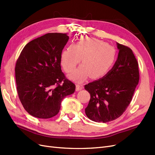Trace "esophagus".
Returning a JSON list of instances; mask_svg holds the SVG:
<instances>
[{"mask_svg":"<svg viewBox=\"0 0 155 155\" xmlns=\"http://www.w3.org/2000/svg\"><path fill=\"white\" fill-rule=\"evenodd\" d=\"M83 88V85H78V84H77V85H76V91H81V90H82Z\"/></svg>","mask_w":155,"mask_h":155,"instance_id":"1","label":"esophagus"}]
</instances>
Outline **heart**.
Wrapping results in <instances>:
<instances>
[{"label":"heart","instance_id":"1","mask_svg":"<svg viewBox=\"0 0 155 155\" xmlns=\"http://www.w3.org/2000/svg\"><path fill=\"white\" fill-rule=\"evenodd\" d=\"M81 58L83 64L68 76L77 82H83L89 76L97 79L105 76L115 62L116 51L104 41L86 38L62 51L61 64L65 72H70Z\"/></svg>","mask_w":155,"mask_h":155}]
</instances>
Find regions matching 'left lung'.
Listing matches in <instances>:
<instances>
[{
    "label": "left lung",
    "mask_w": 155,
    "mask_h": 155,
    "mask_svg": "<svg viewBox=\"0 0 155 155\" xmlns=\"http://www.w3.org/2000/svg\"><path fill=\"white\" fill-rule=\"evenodd\" d=\"M116 44L119 52L113 67L102 78L85 86L91 94L85 114L96 122L119 118L130 104L138 84V63L132 50Z\"/></svg>",
    "instance_id": "left-lung-1"
}]
</instances>
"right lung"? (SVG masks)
<instances>
[{
	"label": "right lung",
	"instance_id": "1",
	"mask_svg": "<svg viewBox=\"0 0 155 155\" xmlns=\"http://www.w3.org/2000/svg\"><path fill=\"white\" fill-rule=\"evenodd\" d=\"M68 39L66 34H46L28 43L17 61L18 97L25 109L36 118L57 115L63 98L76 89L61 67V54Z\"/></svg>",
	"mask_w": 155,
	"mask_h": 155
}]
</instances>
